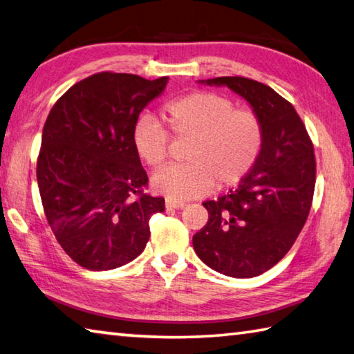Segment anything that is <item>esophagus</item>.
<instances>
[{"instance_id": "obj_1", "label": "esophagus", "mask_w": 354, "mask_h": 354, "mask_svg": "<svg viewBox=\"0 0 354 354\" xmlns=\"http://www.w3.org/2000/svg\"><path fill=\"white\" fill-rule=\"evenodd\" d=\"M185 205L184 201H175V199H167L165 207L167 209H183Z\"/></svg>"}]
</instances>
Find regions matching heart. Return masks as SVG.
Masks as SVG:
<instances>
[{"instance_id":"obj_1","label":"heart","mask_w":354,"mask_h":354,"mask_svg":"<svg viewBox=\"0 0 354 354\" xmlns=\"http://www.w3.org/2000/svg\"><path fill=\"white\" fill-rule=\"evenodd\" d=\"M162 115L176 139H190L189 162L159 170L151 179L156 194L175 201L198 198L216 184L227 189L241 183L254 169L265 144V125L249 108H236L226 95L194 91L162 106ZM131 144L138 158L151 169L165 162L170 134L156 119L145 115L133 127Z\"/></svg>"}]
</instances>
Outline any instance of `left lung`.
Returning <instances> with one entry per match:
<instances>
[{
  "label": "left lung",
  "instance_id": "1",
  "mask_svg": "<svg viewBox=\"0 0 354 354\" xmlns=\"http://www.w3.org/2000/svg\"><path fill=\"white\" fill-rule=\"evenodd\" d=\"M205 83L249 102L265 125V144L239 187L203 203L209 220L194 235V249L216 272L255 277L283 259L305 226L316 185L314 147L297 111L271 86L239 75Z\"/></svg>",
  "mask_w": 354,
  "mask_h": 354
}]
</instances>
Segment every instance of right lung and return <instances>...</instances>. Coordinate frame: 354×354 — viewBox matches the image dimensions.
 Wrapping results in <instances>:
<instances>
[{
  "instance_id": "1",
  "label": "right lung",
  "mask_w": 354,
  "mask_h": 354,
  "mask_svg": "<svg viewBox=\"0 0 354 354\" xmlns=\"http://www.w3.org/2000/svg\"><path fill=\"white\" fill-rule=\"evenodd\" d=\"M169 77L97 73L71 86L43 127L37 181L44 215L63 250L89 271L136 259L150 239V218L164 212L145 194L149 176L131 144L140 111Z\"/></svg>"
}]
</instances>
